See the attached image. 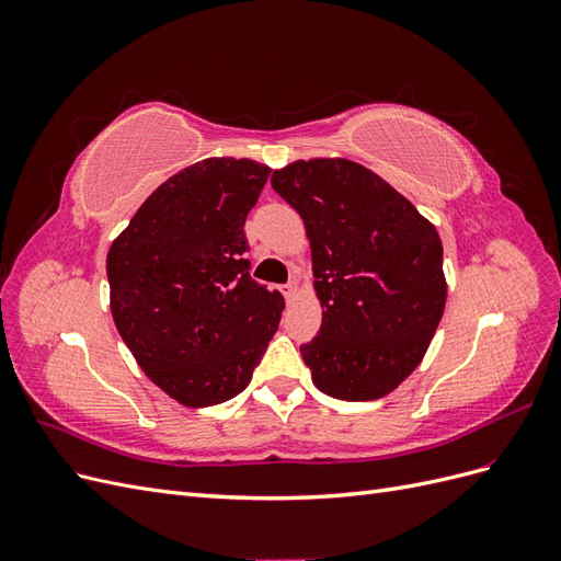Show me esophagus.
Listing matches in <instances>:
<instances>
[{
    "instance_id": "1",
    "label": "esophagus",
    "mask_w": 561,
    "mask_h": 561,
    "mask_svg": "<svg viewBox=\"0 0 561 561\" xmlns=\"http://www.w3.org/2000/svg\"><path fill=\"white\" fill-rule=\"evenodd\" d=\"M283 295H285V299H293L297 295V283L290 280L287 285H283Z\"/></svg>"
}]
</instances>
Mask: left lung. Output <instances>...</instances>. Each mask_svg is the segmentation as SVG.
<instances>
[{"instance_id":"left-lung-1","label":"left lung","mask_w":561,"mask_h":561,"mask_svg":"<svg viewBox=\"0 0 561 561\" xmlns=\"http://www.w3.org/2000/svg\"><path fill=\"white\" fill-rule=\"evenodd\" d=\"M271 186L304 219L322 322L301 344L313 383L377 400L412 375L445 311L443 241L386 180L346 159L297 161Z\"/></svg>"}]
</instances>
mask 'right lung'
<instances>
[{
  "instance_id": "obj_1",
  "label": "right lung",
  "mask_w": 561,
  "mask_h": 561,
  "mask_svg": "<svg viewBox=\"0 0 561 561\" xmlns=\"http://www.w3.org/2000/svg\"><path fill=\"white\" fill-rule=\"evenodd\" d=\"M271 168L206 159L163 182L107 254L116 330L147 377L186 407L252 379L285 299L250 276L245 217Z\"/></svg>"
}]
</instances>
